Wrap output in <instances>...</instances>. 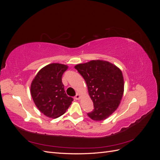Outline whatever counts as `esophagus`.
Returning a JSON list of instances; mask_svg holds the SVG:
<instances>
[{"mask_svg":"<svg viewBox=\"0 0 160 160\" xmlns=\"http://www.w3.org/2000/svg\"><path fill=\"white\" fill-rule=\"evenodd\" d=\"M80 98H81V95H80V94L79 93H77V95L75 96V99H76V100H79V99H80Z\"/></svg>","mask_w":160,"mask_h":160,"instance_id":"obj_1","label":"esophagus"}]
</instances>
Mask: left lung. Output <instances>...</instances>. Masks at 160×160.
Listing matches in <instances>:
<instances>
[{
	"mask_svg": "<svg viewBox=\"0 0 160 160\" xmlns=\"http://www.w3.org/2000/svg\"><path fill=\"white\" fill-rule=\"evenodd\" d=\"M75 68L83 77L94 109L88 113L94 121L106 119L118 109L124 91L122 72L117 66L103 60H92Z\"/></svg>",
	"mask_w": 160,
	"mask_h": 160,
	"instance_id": "8db88e82",
	"label": "left lung"
}]
</instances>
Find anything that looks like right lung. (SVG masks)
Segmentation results:
<instances>
[{
  "label": "right lung",
  "instance_id": "1",
  "mask_svg": "<svg viewBox=\"0 0 160 160\" xmlns=\"http://www.w3.org/2000/svg\"><path fill=\"white\" fill-rule=\"evenodd\" d=\"M68 66L60 63L47 65L37 72L31 85V94L37 108L48 118L63 115L73 99L67 95L62 76Z\"/></svg>",
  "mask_w": 160,
  "mask_h": 160
}]
</instances>
